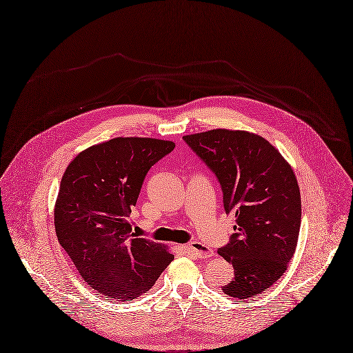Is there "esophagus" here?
I'll use <instances>...</instances> for the list:
<instances>
[{"label":"esophagus","mask_w":353,"mask_h":353,"mask_svg":"<svg viewBox=\"0 0 353 353\" xmlns=\"http://www.w3.org/2000/svg\"><path fill=\"white\" fill-rule=\"evenodd\" d=\"M188 250H190V253H192L196 259H208L212 256V250L199 241L190 243Z\"/></svg>","instance_id":"esophagus-1"}]
</instances>
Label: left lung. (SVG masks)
Instances as JSON below:
<instances>
[{
  "instance_id": "8db88e82",
  "label": "left lung",
  "mask_w": 353,
  "mask_h": 353,
  "mask_svg": "<svg viewBox=\"0 0 353 353\" xmlns=\"http://www.w3.org/2000/svg\"><path fill=\"white\" fill-rule=\"evenodd\" d=\"M216 176L227 214H236L234 234L218 248L232 264L223 292L253 297L286 272L301 221L297 179L290 165L264 138L244 130L212 129L182 138Z\"/></svg>"
}]
</instances>
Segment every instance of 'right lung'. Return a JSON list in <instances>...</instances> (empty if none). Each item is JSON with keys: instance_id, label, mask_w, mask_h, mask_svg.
<instances>
[{"instance_id": "obj_1", "label": "right lung", "mask_w": 353, "mask_h": 353, "mask_svg": "<svg viewBox=\"0 0 353 353\" xmlns=\"http://www.w3.org/2000/svg\"><path fill=\"white\" fill-rule=\"evenodd\" d=\"M175 148L150 138H114L67 166L54 208L59 243L89 286L116 301L146 293L174 256L138 239L128 218L148 171Z\"/></svg>"}]
</instances>
